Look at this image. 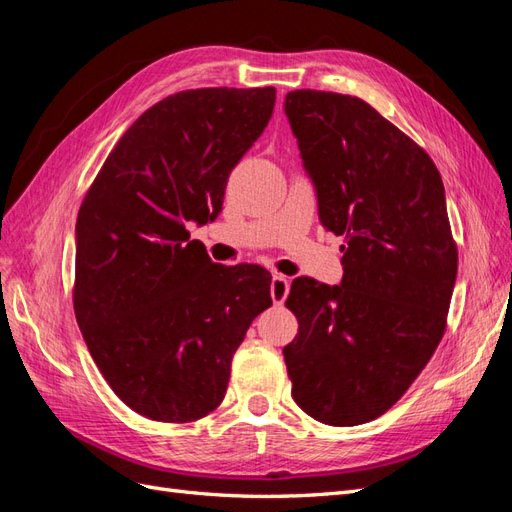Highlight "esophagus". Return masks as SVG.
<instances>
[{"label": "esophagus", "mask_w": 512, "mask_h": 512, "mask_svg": "<svg viewBox=\"0 0 512 512\" xmlns=\"http://www.w3.org/2000/svg\"><path fill=\"white\" fill-rule=\"evenodd\" d=\"M288 292H290V280L288 277H284V275H273V280H271V299H273V303L275 305H282L284 301H286V297H288Z\"/></svg>", "instance_id": "obj_1"}]
</instances>
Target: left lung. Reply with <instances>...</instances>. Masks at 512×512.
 I'll list each match as a JSON object with an SVG mask.
<instances>
[{
    "instance_id": "1",
    "label": "left lung",
    "mask_w": 512,
    "mask_h": 512,
    "mask_svg": "<svg viewBox=\"0 0 512 512\" xmlns=\"http://www.w3.org/2000/svg\"><path fill=\"white\" fill-rule=\"evenodd\" d=\"M284 111L320 222L346 237L342 284L290 286L292 397L320 423L361 425L399 401L444 335L457 280L444 183L427 153L361 98L297 89Z\"/></svg>"
}]
</instances>
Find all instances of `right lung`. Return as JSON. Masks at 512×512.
I'll use <instances>...</instances> for the list:
<instances>
[{"mask_svg": "<svg viewBox=\"0 0 512 512\" xmlns=\"http://www.w3.org/2000/svg\"><path fill=\"white\" fill-rule=\"evenodd\" d=\"M273 106V87L164 98L119 138L79 209L76 322L115 395L151 421L218 408L232 354L273 303L267 269L215 265L185 228L218 218Z\"/></svg>", "mask_w": 512, "mask_h": 512, "instance_id": "1", "label": "right lung"}]
</instances>
